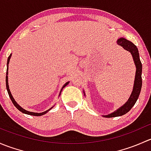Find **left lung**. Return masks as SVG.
Segmentation results:
<instances>
[{
  "instance_id": "1",
  "label": "left lung",
  "mask_w": 151,
  "mask_h": 151,
  "mask_svg": "<svg viewBox=\"0 0 151 151\" xmlns=\"http://www.w3.org/2000/svg\"><path fill=\"white\" fill-rule=\"evenodd\" d=\"M117 43L120 46L123 47V49L129 51L132 54L137 68L136 75H135L133 91H132V94H131L130 97L128 99V101L122 106L118 108L116 111L113 112L112 113L109 114L107 115H103L105 118L118 117L127 113L133 107V106L135 104L136 101H137L142 88V63L140 61V59H139V55L137 47L136 45H134L132 42H131L130 41L127 40V39H124V38H120V39H118V41H117Z\"/></svg>"
}]
</instances>
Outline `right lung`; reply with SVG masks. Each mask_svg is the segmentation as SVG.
Here are the masks:
<instances>
[{"label":"right lung","instance_id":"obj_1","mask_svg":"<svg viewBox=\"0 0 151 151\" xmlns=\"http://www.w3.org/2000/svg\"><path fill=\"white\" fill-rule=\"evenodd\" d=\"M11 56H12V54L10 55L9 56V58H8V60H7V69H6V89H7V91H8V93H9V97H10V99H11V100H12V103H13V104L15 106H16V108L17 109H19V111H20V112H22V113H25V114H27V115H34V116H41V115H45V114H46L47 112H48V111H50V109H52V108L53 107H51L50 108V109H49L48 110H46L45 111V112H41V113H37V112H29V111H27V110H25V109H23V108L22 107H21L20 106H19V104H17V103L16 102V101H15L14 100V99L13 98V96H12V93H11V92H10V90H9V83H8V65H9V60H10V58H11ZM68 83H69V82H67L66 83H65L64 84V85H63V88H61V90H60V94H59V96L60 95V93H61V91H62V90L63 89V88H65V87L68 84Z\"/></svg>","mask_w":151,"mask_h":151}]
</instances>
